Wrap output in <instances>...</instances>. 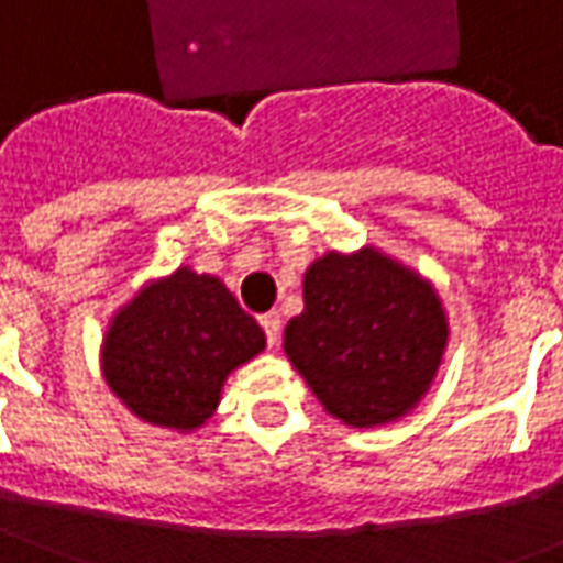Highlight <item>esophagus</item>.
Instances as JSON below:
<instances>
[{
	"mask_svg": "<svg viewBox=\"0 0 563 563\" xmlns=\"http://www.w3.org/2000/svg\"><path fill=\"white\" fill-rule=\"evenodd\" d=\"M258 322H262V329H265V334H268L271 346H277V343H280V331H283L280 313H277V310H271V313H265Z\"/></svg>",
	"mask_w": 563,
	"mask_h": 563,
	"instance_id": "1",
	"label": "esophagus"
}]
</instances>
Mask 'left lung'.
<instances>
[{
	"label": "left lung",
	"instance_id": "left-lung-1",
	"mask_svg": "<svg viewBox=\"0 0 563 563\" xmlns=\"http://www.w3.org/2000/svg\"><path fill=\"white\" fill-rule=\"evenodd\" d=\"M446 343L434 283L377 246L319 256L305 271V310L283 331L295 371L350 428H379L416 410Z\"/></svg>",
	"mask_w": 563,
	"mask_h": 563
}]
</instances>
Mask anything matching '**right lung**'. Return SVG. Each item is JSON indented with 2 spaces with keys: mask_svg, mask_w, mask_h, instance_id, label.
Wrapping results in <instances>:
<instances>
[{
  "mask_svg": "<svg viewBox=\"0 0 563 563\" xmlns=\"http://www.w3.org/2000/svg\"><path fill=\"white\" fill-rule=\"evenodd\" d=\"M265 350V331L213 274L150 280L104 329L102 377L129 413L177 434L217 413L232 371Z\"/></svg>",
  "mask_w": 563,
  "mask_h": 563,
  "instance_id": "right-lung-1",
  "label": "right lung"
}]
</instances>
